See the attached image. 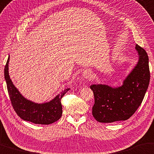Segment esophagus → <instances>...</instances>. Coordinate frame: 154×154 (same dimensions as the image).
<instances>
[{
	"label": "esophagus",
	"instance_id": "esophagus-1",
	"mask_svg": "<svg viewBox=\"0 0 154 154\" xmlns=\"http://www.w3.org/2000/svg\"><path fill=\"white\" fill-rule=\"evenodd\" d=\"M83 76H84L85 79H91L92 78V73L91 72L89 71V70H86V71L83 72Z\"/></svg>",
	"mask_w": 154,
	"mask_h": 154
}]
</instances>
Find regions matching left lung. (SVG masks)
<instances>
[{
	"mask_svg": "<svg viewBox=\"0 0 154 154\" xmlns=\"http://www.w3.org/2000/svg\"><path fill=\"white\" fill-rule=\"evenodd\" d=\"M138 64L128 75L122 87L112 88L105 85H92L95 103L92 115L97 122L112 123L127 120L134 115L141 104L150 80L149 57L138 45Z\"/></svg>",
	"mask_w": 154,
	"mask_h": 154,
	"instance_id": "obj_1",
	"label": "left lung"
}]
</instances>
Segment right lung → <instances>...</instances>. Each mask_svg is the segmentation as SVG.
I'll use <instances>...</instances> for the list:
<instances>
[{
	"label": "right lung",
	"mask_w": 154,
	"mask_h": 154,
	"mask_svg": "<svg viewBox=\"0 0 154 154\" xmlns=\"http://www.w3.org/2000/svg\"><path fill=\"white\" fill-rule=\"evenodd\" d=\"M9 60V57L5 66V79L10 101L17 115L23 120L36 124L48 125L59 120L63 112L61 99L69 89L63 91L52 101L44 104H36L27 100L20 94L10 79L8 72Z\"/></svg>",
	"instance_id": "right-lung-1"
}]
</instances>
